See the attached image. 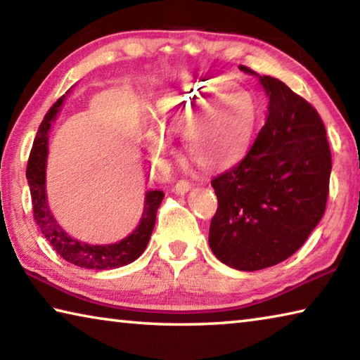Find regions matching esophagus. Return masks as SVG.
Masks as SVG:
<instances>
[{
	"instance_id": "1",
	"label": "esophagus",
	"mask_w": 360,
	"mask_h": 360,
	"mask_svg": "<svg viewBox=\"0 0 360 360\" xmlns=\"http://www.w3.org/2000/svg\"><path fill=\"white\" fill-rule=\"evenodd\" d=\"M191 187H192L191 182L186 181V179H181V181L176 182L173 191H174V193H178V195H184V193L191 191Z\"/></svg>"
}]
</instances>
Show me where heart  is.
<instances>
[{"label":"heart","instance_id":"heart-1","mask_svg":"<svg viewBox=\"0 0 360 360\" xmlns=\"http://www.w3.org/2000/svg\"><path fill=\"white\" fill-rule=\"evenodd\" d=\"M255 120V98L241 85L193 84L157 101L152 124L162 136L152 135L149 149L162 155L167 149L163 136L181 135L186 155L195 165L206 172L227 169L245 157Z\"/></svg>","mask_w":360,"mask_h":360}]
</instances>
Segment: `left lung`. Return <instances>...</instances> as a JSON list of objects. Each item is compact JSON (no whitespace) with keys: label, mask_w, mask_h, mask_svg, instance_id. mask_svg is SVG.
Masks as SVG:
<instances>
[{"label":"left lung","mask_w":360,"mask_h":360,"mask_svg":"<svg viewBox=\"0 0 360 360\" xmlns=\"http://www.w3.org/2000/svg\"><path fill=\"white\" fill-rule=\"evenodd\" d=\"M268 95L265 125L233 168L212 178L217 211L212 254L231 268L255 271L289 259L326 211L332 154L318 111L271 76L248 66Z\"/></svg>","instance_id":"obj_1"}]
</instances>
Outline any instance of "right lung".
I'll return each mask as SVG.
<instances>
[{
    "instance_id": "right-lung-1",
    "label": "right lung",
    "mask_w": 360,
    "mask_h": 360,
    "mask_svg": "<svg viewBox=\"0 0 360 360\" xmlns=\"http://www.w3.org/2000/svg\"><path fill=\"white\" fill-rule=\"evenodd\" d=\"M63 100L65 96L58 98L44 115L38 133L34 136L33 148L28 157L27 179L30 186V193H32L34 221L41 229L42 235L46 236V240L51 243L53 251L66 262H70V264L84 268H92V270H111V268L129 265L131 262H135L144 252L146 246H148L152 230H154L155 225L157 210L163 200V192L150 191L146 193L141 222H139L131 235L119 243H114V245H87V243H81L71 238L66 231H63V229L56 222V219L52 217L51 211H49L46 197L47 136L49 130H51L52 120L56 119Z\"/></svg>"
}]
</instances>
